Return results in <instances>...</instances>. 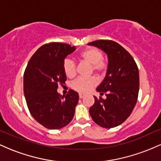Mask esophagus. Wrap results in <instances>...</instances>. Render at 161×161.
Instances as JSON below:
<instances>
[{
  "mask_svg": "<svg viewBox=\"0 0 161 161\" xmlns=\"http://www.w3.org/2000/svg\"><path fill=\"white\" fill-rule=\"evenodd\" d=\"M79 98L82 99V98H83V97H85V95H83V94H79Z\"/></svg>",
  "mask_w": 161,
  "mask_h": 161,
  "instance_id": "obj_1",
  "label": "esophagus"
}]
</instances>
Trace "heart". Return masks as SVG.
Masks as SVG:
<instances>
[{
	"label": "heart",
	"mask_w": 161,
	"mask_h": 161,
	"mask_svg": "<svg viewBox=\"0 0 161 161\" xmlns=\"http://www.w3.org/2000/svg\"><path fill=\"white\" fill-rule=\"evenodd\" d=\"M104 54L101 50L96 47H88L79 53L78 58L82 62L91 66L90 72L95 73L98 76H103L107 73L108 63L104 60ZM63 70L68 78H73L76 73V66L75 63L69 59H66L63 63ZM97 81L95 77L78 78L71 83V88L79 93H87L96 86Z\"/></svg>",
	"instance_id": "1"
}]
</instances>
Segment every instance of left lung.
Here are the masks:
<instances>
[{"instance_id": "obj_1", "label": "left lung", "mask_w": 161, "mask_h": 161, "mask_svg": "<svg viewBox=\"0 0 161 161\" xmlns=\"http://www.w3.org/2000/svg\"><path fill=\"white\" fill-rule=\"evenodd\" d=\"M88 45L96 46L108 57L106 76L97 91L106 99L95 97L89 109L92 119L100 126L114 128L132 114L138 101L139 74L133 57L119 44L111 40H97Z\"/></svg>"}]
</instances>
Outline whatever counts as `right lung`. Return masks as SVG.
<instances>
[{
	"label": "right lung",
	"instance_id": "obj_1",
	"mask_svg": "<svg viewBox=\"0 0 161 161\" xmlns=\"http://www.w3.org/2000/svg\"><path fill=\"white\" fill-rule=\"evenodd\" d=\"M75 50L68 44H45L32 55L24 72L23 90L28 108L33 118L47 129H61L74 116L78 93L70 89L62 96L57 90L66 80L63 70L64 59Z\"/></svg>",
	"mask_w": 161,
	"mask_h": 161
}]
</instances>
